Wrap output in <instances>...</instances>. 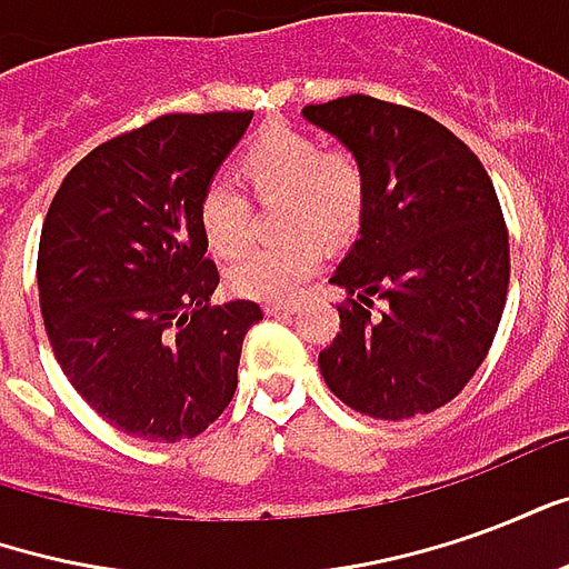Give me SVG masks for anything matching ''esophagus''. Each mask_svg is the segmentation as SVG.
I'll return each instance as SVG.
<instances>
[{"instance_id":"34e87169","label":"esophagus","mask_w":569,"mask_h":569,"mask_svg":"<svg viewBox=\"0 0 569 569\" xmlns=\"http://www.w3.org/2000/svg\"><path fill=\"white\" fill-rule=\"evenodd\" d=\"M296 310V305H264V313H268V317H292Z\"/></svg>"}]
</instances>
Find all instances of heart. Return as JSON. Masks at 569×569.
Here are the masks:
<instances>
[{"label": "heart", "mask_w": 569, "mask_h": 569, "mask_svg": "<svg viewBox=\"0 0 569 569\" xmlns=\"http://www.w3.org/2000/svg\"><path fill=\"white\" fill-rule=\"evenodd\" d=\"M234 170L259 198L283 194L280 228L292 234L237 252L224 268V283L234 296L289 301L326 256L320 237L307 228L338 240L359 224L366 210V170L357 154L320 151L313 137L280 124L252 137L237 154ZM198 224L216 256H231L249 234L247 200L231 186L203 188Z\"/></svg>", "instance_id": "b5f03b06"}]
</instances>
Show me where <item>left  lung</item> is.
<instances>
[{
    "mask_svg": "<svg viewBox=\"0 0 569 569\" xmlns=\"http://www.w3.org/2000/svg\"><path fill=\"white\" fill-rule=\"evenodd\" d=\"M301 116L366 170L359 237L332 273L350 308L320 353L322 381L369 418L429 415L485 362L506 308L509 234L493 182L466 142L406 106L350 93Z\"/></svg>",
    "mask_w": 569,
    "mask_h": 569,
    "instance_id": "obj_1",
    "label": "left lung"
}]
</instances>
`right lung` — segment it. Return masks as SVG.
<instances>
[{
  "label": "right lung",
  "mask_w": 569,
  "mask_h": 569,
  "mask_svg": "<svg viewBox=\"0 0 569 569\" xmlns=\"http://www.w3.org/2000/svg\"><path fill=\"white\" fill-rule=\"evenodd\" d=\"M252 112L161 116L103 142L57 188L39 240V305L67 381L112 427L194 439L237 390L256 301L210 308L198 200Z\"/></svg>",
  "instance_id": "add662e5"
}]
</instances>
